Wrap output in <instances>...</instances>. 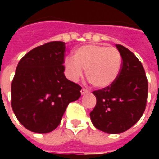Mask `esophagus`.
Instances as JSON below:
<instances>
[{"mask_svg": "<svg viewBox=\"0 0 159 159\" xmlns=\"http://www.w3.org/2000/svg\"><path fill=\"white\" fill-rule=\"evenodd\" d=\"M88 92H89V91H88L86 89H81V93H82V94H85V93H87Z\"/></svg>", "mask_w": 159, "mask_h": 159, "instance_id": "1", "label": "esophagus"}]
</instances>
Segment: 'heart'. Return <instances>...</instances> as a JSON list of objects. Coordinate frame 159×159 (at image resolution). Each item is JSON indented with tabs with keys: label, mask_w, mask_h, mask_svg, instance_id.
Listing matches in <instances>:
<instances>
[{
	"label": "heart",
	"mask_w": 159,
	"mask_h": 159,
	"mask_svg": "<svg viewBox=\"0 0 159 159\" xmlns=\"http://www.w3.org/2000/svg\"><path fill=\"white\" fill-rule=\"evenodd\" d=\"M66 72L72 81H77L86 70V77L93 87L106 89L113 84L121 70L122 57L115 48L88 44L76 48L73 58L64 61Z\"/></svg>",
	"instance_id": "1"
}]
</instances>
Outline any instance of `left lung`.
<instances>
[{"mask_svg": "<svg viewBox=\"0 0 159 159\" xmlns=\"http://www.w3.org/2000/svg\"><path fill=\"white\" fill-rule=\"evenodd\" d=\"M122 67L110 87L95 90L96 106L90 112L94 127L108 134H119L134 126L147 106L148 83L142 64L130 50L117 44Z\"/></svg>", "mask_w": 159, "mask_h": 159, "instance_id": "8db88e82", "label": "left lung"}]
</instances>
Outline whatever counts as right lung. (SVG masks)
Returning <instances> with one entry per match:
<instances>
[{"label": "right lung", "instance_id": "obj_1", "mask_svg": "<svg viewBox=\"0 0 159 159\" xmlns=\"http://www.w3.org/2000/svg\"><path fill=\"white\" fill-rule=\"evenodd\" d=\"M65 51V42H48L30 50L18 64L11 87L12 108L30 131L55 129L67 106L81 96L82 88L64 74Z\"/></svg>", "mask_w": 159, "mask_h": 159}]
</instances>
